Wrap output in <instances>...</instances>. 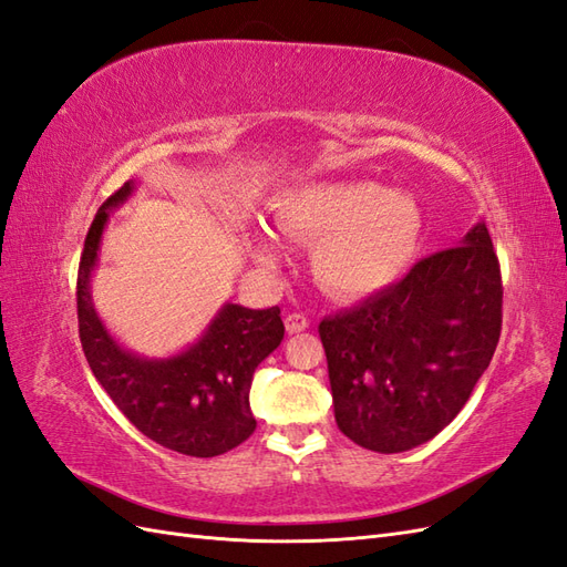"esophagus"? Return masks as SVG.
Listing matches in <instances>:
<instances>
[{"label": "esophagus", "mask_w": 567, "mask_h": 567, "mask_svg": "<svg viewBox=\"0 0 567 567\" xmlns=\"http://www.w3.org/2000/svg\"><path fill=\"white\" fill-rule=\"evenodd\" d=\"M285 328H287V332H303L309 328V318L303 313H297V311L287 313L285 316Z\"/></svg>", "instance_id": "obj_1"}]
</instances>
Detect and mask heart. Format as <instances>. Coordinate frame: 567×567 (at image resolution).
I'll list each match as a JSON object with an SVG mask.
<instances>
[{"mask_svg":"<svg viewBox=\"0 0 567 567\" xmlns=\"http://www.w3.org/2000/svg\"><path fill=\"white\" fill-rule=\"evenodd\" d=\"M282 235L313 244V272L338 297H367L410 268L424 215L408 194L379 182H323L287 194L275 208ZM260 264H278L280 246L266 231L254 237Z\"/></svg>","mask_w":567,"mask_h":567,"instance_id":"1","label":"heart"}]
</instances>
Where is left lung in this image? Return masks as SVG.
Here are the masks:
<instances>
[{"mask_svg": "<svg viewBox=\"0 0 567 567\" xmlns=\"http://www.w3.org/2000/svg\"><path fill=\"white\" fill-rule=\"evenodd\" d=\"M501 323L498 256L476 223L462 244L318 326L338 429L385 455L431 441L488 369Z\"/></svg>", "mask_w": 567, "mask_h": 567, "instance_id": "8db88e82", "label": "left lung"}]
</instances>
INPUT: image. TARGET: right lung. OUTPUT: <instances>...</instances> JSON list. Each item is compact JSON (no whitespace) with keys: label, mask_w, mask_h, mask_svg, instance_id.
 I'll return each mask as SVG.
<instances>
[{"label":"right lung","mask_w":567,"mask_h":567,"mask_svg":"<svg viewBox=\"0 0 567 567\" xmlns=\"http://www.w3.org/2000/svg\"><path fill=\"white\" fill-rule=\"evenodd\" d=\"M134 192L126 182L114 192L85 235L79 282V338L97 383L143 435L174 453L215 457L244 443L256 429L249 390L256 367L282 342L280 309H246L225 303L203 338L169 359H145L122 350L100 321L91 299L110 210Z\"/></svg>","instance_id":"obj_1"}]
</instances>
